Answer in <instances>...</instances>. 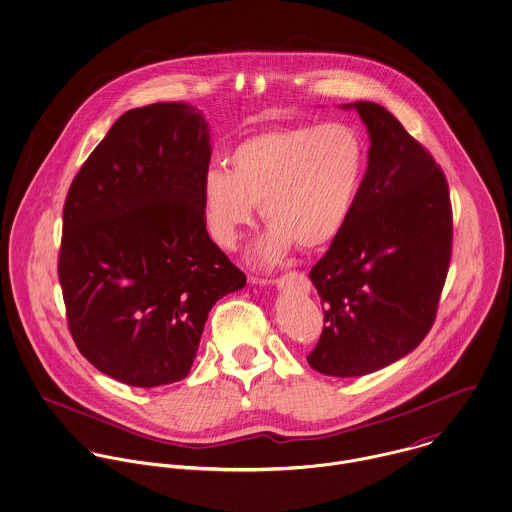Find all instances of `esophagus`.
<instances>
[{
    "label": "esophagus",
    "instance_id": "obj_1",
    "mask_svg": "<svg viewBox=\"0 0 512 512\" xmlns=\"http://www.w3.org/2000/svg\"><path fill=\"white\" fill-rule=\"evenodd\" d=\"M275 284L280 290H296V292H304V294L310 292V280L304 273H298V271H290V273L276 278Z\"/></svg>",
    "mask_w": 512,
    "mask_h": 512
}]
</instances>
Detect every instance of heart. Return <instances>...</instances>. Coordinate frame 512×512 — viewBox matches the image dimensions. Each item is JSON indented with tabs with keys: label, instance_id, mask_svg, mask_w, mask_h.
<instances>
[{
	"label": "heart",
	"instance_id": "b5f03b06",
	"mask_svg": "<svg viewBox=\"0 0 512 512\" xmlns=\"http://www.w3.org/2000/svg\"><path fill=\"white\" fill-rule=\"evenodd\" d=\"M368 163L366 140L347 122L269 128L237 142L230 171L210 167L200 185L210 237L236 249L255 222V206L271 224L255 249L263 265L296 243L319 249L343 232L360 197Z\"/></svg>",
	"mask_w": 512,
	"mask_h": 512
}]
</instances>
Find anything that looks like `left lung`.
<instances>
[{
  "label": "left lung",
  "instance_id": "8db88e82",
  "mask_svg": "<svg viewBox=\"0 0 512 512\" xmlns=\"http://www.w3.org/2000/svg\"><path fill=\"white\" fill-rule=\"evenodd\" d=\"M370 136L353 214L310 271L323 331L310 366L354 378L390 366L433 327L452 255L448 183L433 156L382 105L356 101Z\"/></svg>",
  "mask_w": 512,
  "mask_h": 512
}]
</instances>
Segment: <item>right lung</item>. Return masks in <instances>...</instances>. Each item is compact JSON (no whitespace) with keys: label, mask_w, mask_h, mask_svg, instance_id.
<instances>
[{"label":"right lung","mask_w":512,"mask_h":512,"mask_svg":"<svg viewBox=\"0 0 512 512\" xmlns=\"http://www.w3.org/2000/svg\"><path fill=\"white\" fill-rule=\"evenodd\" d=\"M202 113L154 103L118 118L64 202L58 278L74 343L134 388L183 380L212 306L245 275L210 239Z\"/></svg>","instance_id":"right-lung-1"}]
</instances>
